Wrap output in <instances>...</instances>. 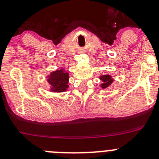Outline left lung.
Masks as SVG:
<instances>
[{
	"label": "left lung",
	"instance_id": "obj_1",
	"mask_svg": "<svg viewBox=\"0 0 159 159\" xmlns=\"http://www.w3.org/2000/svg\"><path fill=\"white\" fill-rule=\"evenodd\" d=\"M101 80L103 81V84H102V87L105 88V87H107L108 86H110L111 84V83L113 82V80L111 79V76L108 75H102L101 77Z\"/></svg>",
	"mask_w": 159,
	"mask_h": 159
}]
</instances>
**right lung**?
Instances as JSON below:
<instances>
[{
    "label": "right lung",
    "mask_w": 159,
    "mask_h": 159,
    "mask_svg": "<svg viewBox=\"0 0 159 159\" xmlns=\"http://www.w3.org/2000/svg\"><path fill=\"white\" fill-rule=\"evenodd\" d=\"M48 82L52 87V91L63 92L68 87V74L62 70H57L50 74Z\"/></svg>",
    "instance_id": "1"
}]
</instances>
